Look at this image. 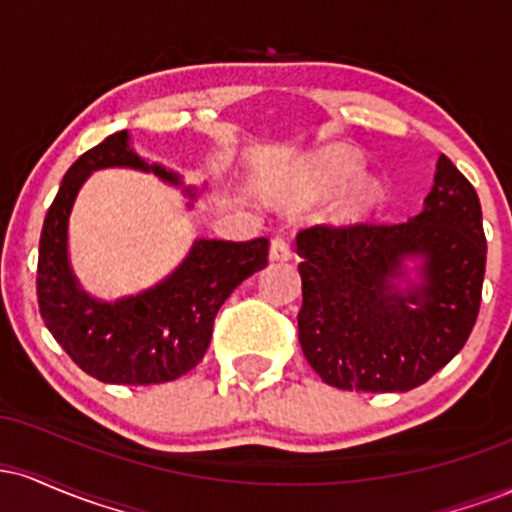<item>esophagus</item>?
Returning a JSON list of instances; mask_svg holds the SVG:
<instances>
[{
	"label": "esophagus",
	"mask_w": 512,
	"mask_h": 512,
	"mask_svg": "<svg viewBox=\"0 0 512 512\" xmlns=\"http://www.w3.org/2000/svg\"><path fill=\"white\" fill-rule=\"evenodd\" d=\"M269 260L274 262L291 260V243L284 236L272 238V245H269Z\"/></svg>",
	"instance_id": "1"
}]
</instances>
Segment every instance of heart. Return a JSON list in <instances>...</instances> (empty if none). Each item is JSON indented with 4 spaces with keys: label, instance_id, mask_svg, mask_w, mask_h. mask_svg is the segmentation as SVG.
Masks as SVG:
<instances>
[{
    "label": "heart",
    "instance_id": "heart-1",
    "mask_svg": "<svg viewBox=\"0 0 512 512\" xmlns=\"http://www.w3.org/2000/svg\"><path fill=\"white\" fill-rule=\"evenodd\" d=\"M366 170V161L356 149L344 144L325 146L310 158L308 163V187L315 195H332V192L342 190V187L354 182L358 175ZM380 197H383V187L375 180H363L349 190V195L342 199L337 207L339 223H356L363 216L378 207Z\"/></svg>",
    "mask_w": 512,
    "mask_h": 512
}]
</instances>
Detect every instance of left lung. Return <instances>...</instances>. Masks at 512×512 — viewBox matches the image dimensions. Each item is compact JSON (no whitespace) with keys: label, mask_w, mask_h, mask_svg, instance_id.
<instances>
[{"label":"left lung","mask_w":512,"mask_h":512,"mask_svg":"<svg viewBox=\"0 0 512 512\" xmlns=\"http://www.w3.org/2000/svg\"><path fill=\"white\" fill-rule=\"evenodd\" d=\"M296 243L298 342L327 385L414 390L467 342L479 315L486 238L477 190L448 156L440 154L424 209L409 221L313 226Z\"/></svg>","instance_id":"obj_1"}]
</instances>
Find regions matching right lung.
Wrapping results in <instances>:
<instances>
[{"label":"right lung","instance_id":"add662e5","mask_svg":"<svg viewBox=\"0 0 512 512\" xmlns=\"http://www.w3.org/2000/svg\"><path fill=\"white\" fill-rule=\"evenodd\" d=\"M103 168H132L180 187L195 207L202 190L185 185L163 163L144 161L132 149L127 129L88 149L62 178L45 214L38 250V305L45 327L72 361L110 385L170 383L202 361L211 342L214 317L248 276L267 267L269 240L248 243L197 238L178 267L151 289L103 301L76 279L69 262V216L76 195Z\"/></svg>","mask_w":512,"mask_h":512}]
</instances>
